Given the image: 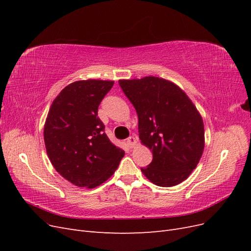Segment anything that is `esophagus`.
Listing matches in <instances>:
<instances>
[{
	"label": "esophagus",
	"instance_id": "esophagus-1",
	"mask_svg": "<svg viewBox=\"0 0 251 251\" xmlns=\"http://www.w3.org/2000/svg\"><path fill=\"white\" fill-rule=\"evenodd\" d=\"M126 143L130 148H134L136 144H137V139H136L135 137H128L126 139Z\"/></svg>",
	"mask_w": 251,
	"mask_h": 251
}]
</instances>
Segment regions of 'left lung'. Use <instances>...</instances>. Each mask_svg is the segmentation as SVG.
<instances>
[{
	"label": "left lung",
	"instance_id": "obj_1",
	"mask_svg": "<svg viewBox=\"0 0 251 251\" xmlns=\"http://www.w3.org/2000/svg\"><path fill=\"white\" fill-rule=\"evenodd\" d=\"M138 115L140 142L153 153L142 174L154 184L175 186L197 168L205 146L201 114L176 83L156 76L119 79Z\"/></svg>",
	"mask_w": 251,
	"mask_h": 251
}]
</instances>
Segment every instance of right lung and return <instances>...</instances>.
<instances>
[{"label": "right lung", "mask_w": 251, "mask_h": 251, "mask_svg": "<svg viewBox=\"0 0 251 251\" xmlns=\"http://www.w3.org/2000/svg\"><path fill=\"white\" fill-rule=\"evenodd\" d=\"M114 80H76L52 101L44 141L53 168L79 187L94 188L117 170L125 151L113 144L97 117L98 105Z\"/></svg>", "instance_id": "right-lung-1"}]
</instances>
